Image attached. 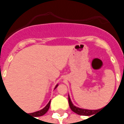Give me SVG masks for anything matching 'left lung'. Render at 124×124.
Masks as SVG:
<instances>
[{
	"instance_id": "left-lung-1",
	"label": "left lung",
	"mask_w": 124,
	"mask_h": 124,
	"mask_svg": "<svg viewBox=\"0 0 124 124\" xmlns=\"http://www.w3.org/2000/svg\"><path fill=\"white\" fill-rule=\"evenodd\" d=\"M68 103H69V106H70V109L72 110L73 112L76 113L78 115H82V116H91V115L94 114V113L96 111H98L100 109H97V110H90V109H82L80 108L74 106V104L72 103L71 100L70 98V96H68Z\"/></svg>"
}]
</instances>
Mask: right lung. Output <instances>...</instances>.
I'll list each match as a JSON object with an SVG mask.
<instances>
[{"instance_id":"1","label":"right lung","mask_w":124,"mask_h":124,"mask_svg":"<svg viewBox=\"0 0 124 124\" xmlns=\"http://www.w3.org/2000/svg\"><path fill=\"white\" fill-rule=\"evenodd\" d=\"M58 85L56 86L55 87V88H56ZM50 101H49L48 104L46 105V106L43 109H41L40 111H38V112H34V113H32L31 114H32V116L34 117H38V116H43L44 114H45L46 112H48V110L49 108H50Z\"/></svg>"}]
</instances>
